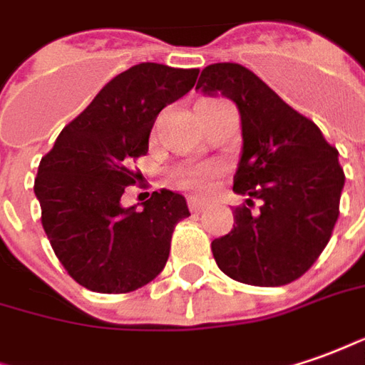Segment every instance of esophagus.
<instances>
[{
    "mask_svg": "<svg viewBox=\"0 0 365 365\" xmlns=\"http://www.w3.org/2000/svg\"><path fill=\"white\" fill-rule=\"evenodd\" d=\"M187 203H190V210H192L193 214H202V212L207 210V203L202 202V200H195V197H192Z\"/></svg>",
    "mask_w": 365,
    "mask_h": 365,
    "instance_id": "34e87169",
    "label": "esophagus"
}]
</instances>
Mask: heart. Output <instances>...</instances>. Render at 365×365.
<instances>
[{
  "label": "heart",
  "mask_w": 365,
  "mask_h": 365,
  "mask_svg": "<svg viewBox=\"0 0 365 365\" xmlns=\"http://www.w3.org/2000/svg\"><path fill=\"white\" fill-rule=\"evenodd\" d=\"M212 175H214L212 170H190V172L180 173V183H182V187L190 190V192L203 193L210 187Z\"/></svg>",
  "instance_id": "b5f03b06"
}]
</instances>
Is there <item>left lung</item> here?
<instances>
[{
  "label": "left lung",
  "mask_w": 365,
  "mask_h": 365,
  "mask_svg": "<svg viewBox=\"0 0 365 365\" xmlns=\"http://www.w3.org/2000/svg\"><path fill=\"white\" fill-rule=\"evenodd\" d=\"M195 89L230 98L242 118L234 230L212 242L217 267L250 286H286L328 245L346 175L319 128L240 63H212ZM254 201L260 202L252 210Z\"/></svg>",
  "instance_id": "left-lung-1"
}]
</instances>
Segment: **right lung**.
Masks as SVG:
<instances>
[{"label": "right lung", "mask_w": 365, "mask_h": 365, "mask_svg": "<svg viewBox=\"0 0 365 365\" xmlns=\"http://www.w3.org/2000/svg\"><path fill=\"white\" fill-rule=\"evenodd\" d=\"M200 69L140 63L106 83L61 130L37 168L34 192L53 252L79 286L128 294L162 272L185 197L151 193L143 210L121 195L141 178L131 163L148 153L158 113L195 86Z\"/></svg>", "instance_id": "1"}]
</instances>
